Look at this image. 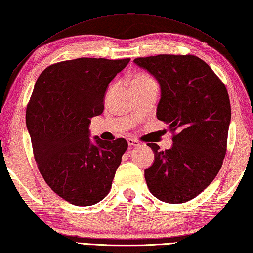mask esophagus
Returning <instances> with one entry per match:
<instances>
[{"label":"esophagus","instance_id":"1","mask_svg":"<svg viewBox=\"0 0 253 253\" xmlns=\"http://www.w3.org/2000/svg\"><path fill=\"white\" fill-rule=\"evenodd\" d=\"M127 143H129V146H131V147H139L140 146V142L138 141V140H134L131 138L127 139Z\"/></svg>","mask_w":253,"mask_h":253}]
</instances>
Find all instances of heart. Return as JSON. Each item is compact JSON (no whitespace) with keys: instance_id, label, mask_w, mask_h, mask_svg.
<instances>
[{"instance_id":"1","label":"heart","mask_w":253,"mask_h":253,"mask_svg":"<svg viewBox=\"0 0 253 253\" xmlns=\"http://www.w3.org/2000/svg\"><path fill=\"white\" fill-rule=\"evenodd\" d=\"M148 76H146V75H138V76H135V78L133 79V81H132V83H135V81H140V80H143V79H148Z\"/></svg>"}]
</instances>
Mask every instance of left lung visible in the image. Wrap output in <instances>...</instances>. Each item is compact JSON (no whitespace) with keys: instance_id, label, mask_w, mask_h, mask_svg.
I'll return each instance as SVG.
<instances>
[{"instance_id":"obj_1","label":"left lung","mask_w":253,"mask_h":253,"mask_svg":"<svg viewBox=\"0 0 253 253\" xmlns=\"http://www.w3.org/2000/svg\"><path fill=\"white\" fill-rule=\"evenodd\" d=\"M133 62L158 81L156 115L173 133L170 149L148 143L155 161L145 170L147 185L164 203H185L203 192L223 165L231 122L226 87L194 55L161 54Z\"/></svg>"}]
</instances>
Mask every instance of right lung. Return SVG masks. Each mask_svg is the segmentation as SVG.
<instances>
[{
	"mask_svg": "<svg viewBox=\"0 0 253 253\" xmlns=\"http://www.w3.org/2000/svg\"><path fill=\"white\" fill-rule=\"evenodd\" d=\"M130 59L80 57L46 68L27 105L35 161L46 183L76 206H91L110 192L126 139L89 138L92 116L104 111L108 84Z\"/></svg>",
	"mask_w": 253,
	"mask_h": 253,
	"instance_id": "right-lung-1",
	"label": "right lung"
}]
</instances>
